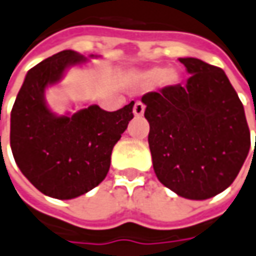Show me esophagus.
Returning a JSON list of instances; mask_svg holds the SVG:
<instances>
[{
  "instance_id": "1",
  "label": "esophagus",
  "mask_w": 256,
  "mask_h": 256,
  "mask_svg": "<svg viewBox=\"0 0 256 256\" xmlns=\"http://www.w3.org/2000/svg\"><path fill=\"white\" fill-rule=\"evenodd\" d=\"M144 112H145V106H144V103L142 102H136L134 104V114H135V117H142Z\"/></svg>"
}]
</instances>
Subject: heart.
Masks as SVG:
<instances>
[{"mask_svg":"<svg viewBox=\"0 0 256 256\" xmlns=\"http://www.w3.org/2000/svg\"><path fill=\"white\" fill-rule=\"evenodd\" d=\"M164 78L167 80H172V76H168L167 70H163V68H154V70H150V71L140 74L138 76V80L144 84H158L160 80H163Z\"/></svg>","mask_w":256,"mask_h":256,"instance_id":"heart-1","label":"heart"}]
</instances>
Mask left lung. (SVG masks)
Segmentation results:
<instances>
[{"mask_svg":"<svg viewBox=\"0 0 256 256\" xmlns=\"http://www.w3.org/2000/svg\"><path fill=\"white\" fill-rule=\"evenodd\" d=\"M191 76L142 96L153 168L162 184L186 199L212 198L232 184L251 136L246 112L224 71L180 58Z\"/></svg>","mask_w":256,"mask_h":256,"instance_id":"8db88e82","label":"left lung"}]
</instances>
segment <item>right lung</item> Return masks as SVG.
<instances>
[{
    "label": "right lung",
    "mask_w": 256,
    "mask_h": 256,
    "mask_svg": "<svg viewBox=\"0 0 256 256\" xmlns=\"http://www.w3.org/2000/svg\"><path fill=\"white\" fill-rule=\"evenodd\" d=\"M84 61L64 50L33 66L10 111L14 158L24 177L51 198H76L98 186L108 172L112 148L134 118V102L111 112L93 104L71 117L48 110L46 88Z\"/></svg>",
    "instance_id": "obj_1"
}]
</instances>
